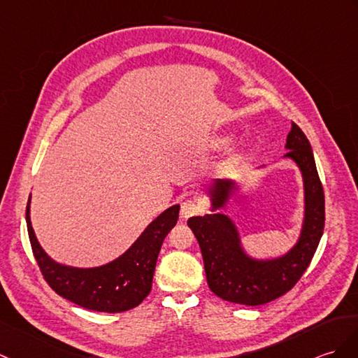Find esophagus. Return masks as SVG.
<instances>
[{"label": "esophagus", "mask_w": 358, "mask_h": 358, "mask_svg": "<svg viewBox=\"0 0 358 358\" xmlns=\"http://www.w3.org/2000/svg\"><path fill=\"white\" fill-rule=\"evenodd\" d=\"M199 210H201V207H199V204L195 201V199L187 198V199H185V201L181 203L180 215H181V218L187 220L190 217H194V215H196Z\"/></svg>", "instance_id": "34e87169"}]
</instances>
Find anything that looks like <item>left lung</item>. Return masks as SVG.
<instances>
[{"label": "left lung", "mask_w": 358, "mask_h": 358, "mask_svg": "<svg viewBox=\"0 0 358 358\" xmlns=\"http://www.w3.org/2000/svg\"><path fill=\"white\" fill-rule=\"evenodd\" d=\"M285 149L282 159L297 166L303 182V218L289 250L273 257H256L245 250L235 221L220 212L236 192L234 178L212 180L206 189L210 213L187 221L201 248L207 284L222 301L257 306L284 296L302 278L317 250L325 227V196L311 145L296 123Z\"/></svg>", "instance_id": "left-lung-1"}]
</instances>
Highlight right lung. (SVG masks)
I'll list each match as a JSON object with an SVG mask.
<instances>
[{
  "instance_id": "right-lung-1",
  "label": "right lung",
  "mask_w": 358,
  "mask_h": 358,
  "mask_svg": "<svg viewBox=\"0 0 358 358\" xmlns=\"http://www.w3.org/2000/svg\"><path fill=\"white\" fill-rule=\"evenodd\" d=\"M29 196L26 221L33 255L48 285L82 308L101 313H122L143 302L151 292L154 270L164 238L178 221L180 204L162 212L127 252L97 267H74L55 261L44 250L30 220Z\"/></svg>"
}]
</instances>
